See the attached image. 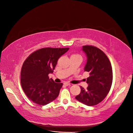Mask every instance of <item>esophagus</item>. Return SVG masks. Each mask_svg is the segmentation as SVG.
Wrapping results in <instances>:
<instances>
[{"mask_svg": "<svg viewBox=\"0 0 133 133\" xmlns=\"http://www.w3.org/2000/svg\"><path fill=\"white\" fill-rule=\"evenodd\" d=\"M64 84L65 86H68V85H70V83H69L68 82H65V83H64Z\"/></svg>", "mask_w": 133, "mask_h": 133, "instance_id": "1", "label": "esophagus"}]
</instances>
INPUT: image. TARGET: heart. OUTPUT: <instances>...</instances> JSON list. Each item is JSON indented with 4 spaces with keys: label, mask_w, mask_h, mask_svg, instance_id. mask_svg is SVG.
Masks as SVG:
<instances>
[{
    "label": "heart",
    "mask_w": 133,
    "mask_h": 133,
    "mask_svg": "<svg viewBox=\"0 0 133 133\" xmlns=\"http://www.w3.org/2000/svg\"><path fill=\"white\" fill-rule=\"evenodd\" d=\"M71 57H81V56L78 54H73L71 56Z\"/></svg>",
    "instance_id": "b5f03b06"
}]
</instances>
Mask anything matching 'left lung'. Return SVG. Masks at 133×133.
Returning a JSON list of instances; mask_svg holds the SVG:
<instances>
[{
  "label": "left lung",
  "mask_w": 133,
  "mask_h": 133,
  "mask_svg": "<svg viewBox=\"0 0 133 133\" xmlns=\"http://www.w3.org/2000/svg\"><path fill=\"white\" fill-rule=\"evenodd\" d=\"M87 60L84 70L89 74L86 79L87 89L81 86V91L75 98L87 106L97 105L107 95L112 82L111 63L106 55L93 46H83Z\"/></svg>",
  "instance_id": "obj_1"
}]
</instances>
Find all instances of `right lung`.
<instances>
[{
  "label": "right lung",
  "mask_w": 133,
  "mask_h": 133,
  "mask_svg": "<svg viewBox=\"0 0 133 133\" xmlns=\"http://www.w3.org/2000/svg\"><path fill=\"white\" fill-rule=\"evenodd\" d=\"M69 48H43L31 53L25 61L21 82L27 97L34 103L46 105L59 95L63 83H56L48 74L52 73L60 57Z\"/></svg>",
  "instance_id": "1"
}]
</instances>
